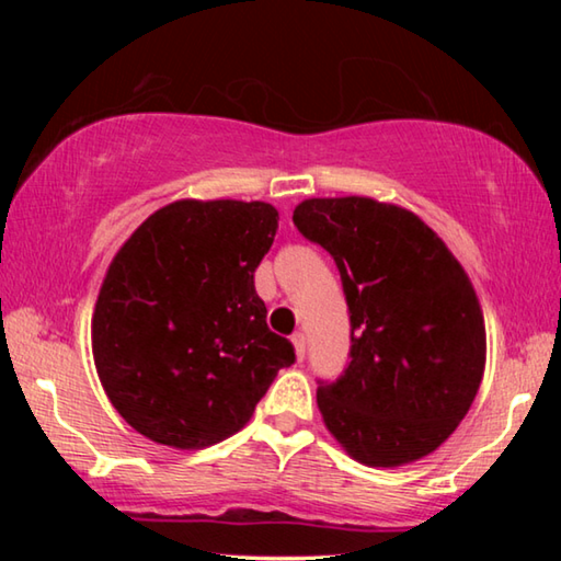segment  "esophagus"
<instances>
[{
  "mask_svg": "<svg viewBox=\"0 0 561 561\" xmlns=\"http://www.w3.org/2000/svg\"><path fill=\"white\" fill-rule=\"evenodd\" d=\"M291 344H294V348H297V358L299 360L307 356V336H304L301 331H297V334L291 336Z\"/></svg>",
  "mask_w": 561,
  "mask_h": 561,
  "instance_id": "esophagus-1",
  "label": "esophagus"
}]
</instances>
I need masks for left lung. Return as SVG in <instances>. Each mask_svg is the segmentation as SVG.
Here are the masks:
<instances>
[{
	"mask_svg": "<svg viewBox=\"0 0 561 561\" xmlns=\"http://www.w3.org/2000/svg\"><path fill=\"white\" fill-rule=\"evenodd\" d=\"M294 225L334 257L351 346L317 403L351 458L396 468L433 453L470 411L485 321L468 274L421 217L371 197H314Z\"/></svg>",
	"mask_w": 561,
	"mask_h": 561,
	"instance_id": "left-lung-1",
	"label": "left lung"
}]
</instances>
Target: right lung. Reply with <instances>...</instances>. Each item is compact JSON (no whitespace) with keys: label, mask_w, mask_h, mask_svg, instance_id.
I'll use <instances>...</instances> for the list:
<instances>
[{"label":"right lung","mask_w":561,"mask_h":561,"mask_svg":"<svg viewBox=\"0 0 561 561\" xmlns=\"http://www.w3.org/2000/svg\"><path fill=\"white\" fill-rule=\"evenodd\" d=\"M277 227L267 203L180 201L113 257L93 311V360L140 435L180 450L230 438L297 360L254 289Z\"/></svg>","instance_id":"obj_1"}]
</instances>
